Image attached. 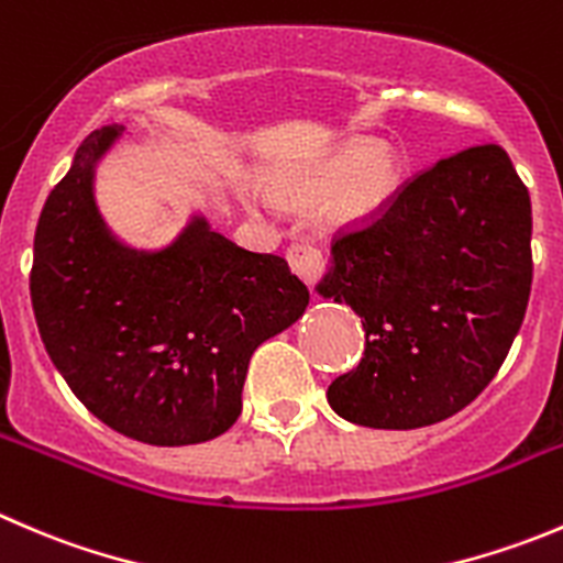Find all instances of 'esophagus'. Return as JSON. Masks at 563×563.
Returning a JSON list of instances; mask_svg holds the SVG:
<instances>
[{"label": "esophagus", "mask_w": 563, "mask_h": 563, "mask_svg": "<svg viewBox=\"0 0 563 563\" xmlns=\"http://www.w3.org/2000/svg\"><path fill=\"white\" fill-rule=\"evenodd\" d=\"M286 258L291 264L294 275L308 288H316V283L324 275V255H321V250L313 247V244H291Z\"/></svg>", "instance_id": "34e87169"}]
</instances>
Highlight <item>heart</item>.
Returning <instances> with one entry per match:
<instances>
[{
    "label": "heart",
    "instance_id": "b5f03b06",
    "mask_svg": "<svg viewBox=\"0 0 563 563\" xmlns=\"http://www.w3.org/2000/svg\"><path fill=\"white\" fill-rule=\"evenodd\" d=\"M401 184V159L390 145L363 140L341 145L275 181V195L291 206L327 200L335 222H363L390 203Z\"/></svg>",
    "mask_w": 563,
    "mask_h": 563
}]
</instances>
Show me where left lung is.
Instances as JSON below:
<instances>
[{
	"label": "left lung",
	"mask_w": 563,
	"mask_h": 563,
	"mask_svg": "<svg viewBox=\"0 0 563 563\" xmlns=\"http://www.w3.org/2000/svg\"><path fill=\"white\" fill-rule=\"evenodd\" d=\"M531 198L500 145L440 159L341 233L316 291L363 319L365 352L327 401L368 429L451 418L493 382L531 297Z\"/></svg>",
	"instance_id": "1"
}]
</instances>
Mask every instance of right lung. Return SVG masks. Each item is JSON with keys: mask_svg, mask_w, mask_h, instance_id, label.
<instances>
[{"mask_svg": "<svg viewBox=\"0 0 563 563\" xmlns=\"http://www.w3.org/2000/svg\"><path fill=\"white\" fill-rule=\"evenodd\" d=\"M123 125L92 131L41 211L30 294L48 357L109 429L148 445L220 438L250 357L308 308L286 258L250 253L206 217L134 250L98 214L96 165Z\"/></svg>", "mask_w": 563, "mask_h": 563, "instance_id": "1", "label": "right lung"}]
</instances>
